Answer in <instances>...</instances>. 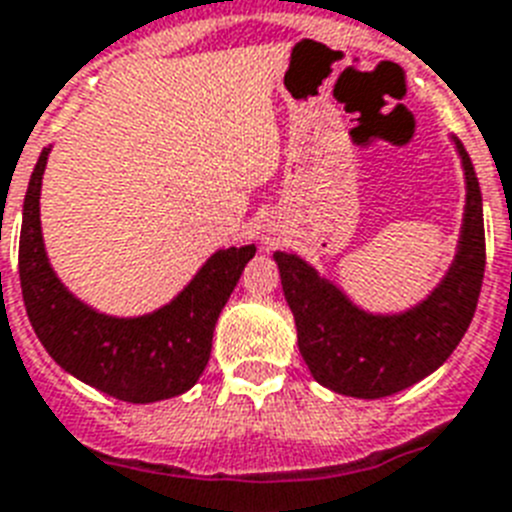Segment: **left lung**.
Wrapping results in <instances>:
<instances>
[{
	"mask_svg": "<svg viewBox=\"0 0 512 512\" xmlns=\"http://www.w3.org/2000/svg\"><path fill=\"white\" fill-rule=\"evenodd\" d=\"M450 138L466 175L463 225L453 264L424 301L398 314H374L298 253L274 251L301 356L327 390L361 400L395 395L437 371L474 319L487 261L484 209L471 156L455 135Z\"/></svg>",
	"mask_w": 512,
	"mask_h": 512,
	"instance_id": "1",
	"label": "left lung"
}]
</instances>
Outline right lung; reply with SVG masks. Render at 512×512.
I'll return each instance as SVG.
<instances>
[{
	"label": "right lung",
	"instance_id": "obj_1",
	"mask_svg": "<svg viewBox=\"0 0 512 512\" xmlns=\"http://www.w3.org/2000/svg\"><path fill=\"white\" fill-rule=\"evenodd\" d=\"M52 146L28 183L20 227V287L46 353L80 382L125 403H156L188 392L204 374L211 337L256 246L219 248L193 280L151 314L109 316L62 285L41 235V180Z\"/></svg>",
	"mask_w": 512,
	"mask_h": 512
}]
</instances>
